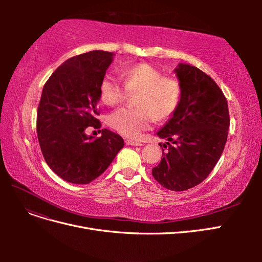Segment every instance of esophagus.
I'll use <instances>...</instances> for the list:
<instances>
[{"label": "esophagus", "mask_w": 262, "mask_h": 262, "mask_svg": "<svg viewBox=\"0 0 262 262\" xmlns=\"http://www.w3.org/2000/svg\"><path fill=\"white\" fill-rule=\"evenodd\" d=\"M125 143L128 145H131V146H142V145H143L141 143V142L136 141V140H125Z\"/></svg>", "instance_id": "34e87169"}]
</instances>
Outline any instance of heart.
<instances>
[{"label": "heart", "instance_id": "obj_1", "mask_svg": "<svg viewBox=\"0 0 262 262\" xmlns=\"http://www.w3.org/2000/svg\"><path fill=\"white\" fill-rule=\"evenodd\" d=\"M124 86L117 78L106 74L99 84L102 102L116 106L123 101L126 91L138 92L134 108H120L108 118L113 129L129 138H138L156 120H166L177 110L181 99V84L175 77L163 73L148 63L121 69Z\"/></svg>", "mask_w": 262, "mask_h": 262}]
</instances>
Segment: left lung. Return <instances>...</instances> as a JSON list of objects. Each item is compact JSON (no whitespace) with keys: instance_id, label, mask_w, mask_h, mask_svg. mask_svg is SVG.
<instances>
[{"instance_id":"1","label":"left lung","mask_w":262,"mask_h":262,"mask_svg":"<svg viewBox=\"0 0 262 262\" xmlns=\"http://www.w3.org/2000/svg\"><path fill=\"white\" fill-rule=\"evenodd\" d=\"M181 84L177 110L157 132L165 139L161 163L152 169L158 184L171 191L199 185L223 153L229 128L227 100L212 78L195 67L179 63Z\"/></svg>"}]
</instances>
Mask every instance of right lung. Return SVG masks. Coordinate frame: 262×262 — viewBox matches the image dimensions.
Instances as JSON below:
<instances>
[{"label": "right lung", "instance_id": "add662e5", "mask_svg": "<svg viewBox=\"0 0 262 262\" xmlns=\"http://www.w3.org/2000/svg\"><path fill=\"white\" fill-rule=\"evenodd\" d=\"M114 53L95 50L70 58L46 82L37 112V136L46 163L68 182L86 185L99 177L123 145L110 130L99 128V84Z\"/></svg>", "mask_w": 262, "mask_h": 262}]
</instances>
